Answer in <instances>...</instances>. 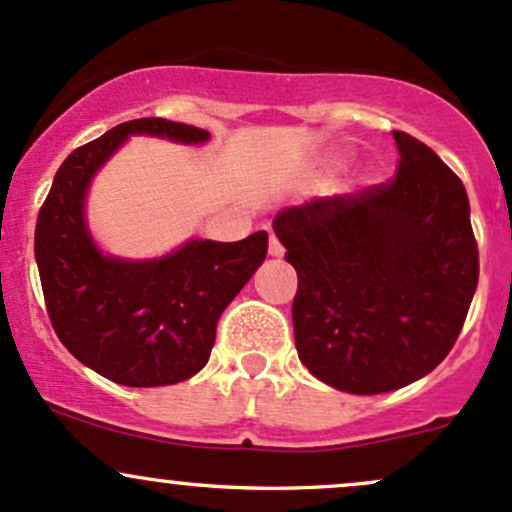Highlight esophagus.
<instances>
[{"mask_svg":"<svg viewBox=\"0 0 512 512\" xmlns=\"http://www.w3.org/2000/svg\"><path fill=\"white\" fill-rule=\"evenodd\" d=\"M270 255L272 257H282L284 255V247H282V242L277 240V235H270Z\"/></svg>","mask_w":512,"mask_h":512,"instance_id":"1","label":"esophagus"}]
</instances>
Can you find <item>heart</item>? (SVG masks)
<instances>
[{"label":"heart","instance_id":"obj_1","mask_svg":"<svg viewBox=\"0 0 512 512\" xmlns=\"http://www.w3.org/2000/svg\"><path fill=\"white\" fill-rule=\"evenodd\" d=\"M346 161H348V157L346 154H341V152H333V154H328V157L321 161V169H319V174L321 176H328V174H333V171H338V169H343V166H346Z\"/></svg>","mask_w":512,"mask_h":512}]
</instances>
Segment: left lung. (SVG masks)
Returning <instances> with one entry per match:
<instances>
[{
	"label": "left lung",
	"instance_id": "left-lung-1",
	"mask_svg": "<svg viewBox=\"0 0 512 512\" xmlns=\"http://www.w3.org/2000/svg\"><path fill=\"white\" fill-rule=\"evenodd\" d=\"M392 134L395 179L284 208L272 223L299 277V360L351 395L400 390L432 373L478 284L464 184L427 144Z\"/></svg>",
	"mask_w": 512,
	"mask_h": 512
}]
</instances>
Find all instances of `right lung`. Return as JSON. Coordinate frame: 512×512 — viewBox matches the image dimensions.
<instances>
[{"instance_id": "obj_1", "label": "right lung", "mask_w": 512, "mask_h": 512, "mask_svg": "<svg viewBox=\"0 0 512 512\" xmlns=\"http://www.w3.org/2000/svg\"><path fill=\"white\" fill-rule=\"evenodd\" d=\"M134 134L203 144L206 129L142 117L83 144L56 171L36 220L34 252L56 336L102 378L174 385L211 358L220 314L265 262L267 233L240 242L188 240L154 260L105 255L85 218L93 176Z\"/></svg>"}]
</instances>
